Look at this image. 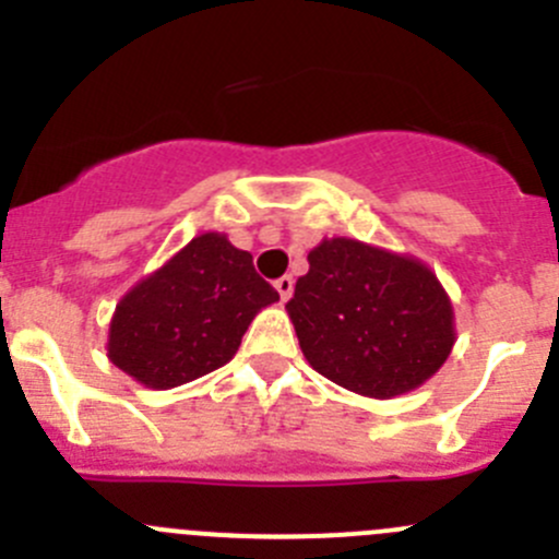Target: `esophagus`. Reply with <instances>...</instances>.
Masks as SVG:
<instances>
[{
    "label": "esophagus",
    "mask_w": 559,
    "mask_h": 559,
    "mask_svg": "<svg viewBox=\"0 0 559 559\" xmlns=\"http://www.w3.org/2000/svg\"><path fill=\"white\" fill-rule=\"evenodd\" d=\"M275 289H278V295H281V300H289L292 297V292H295V281H292V275H284V278H278L275 281Z\"/></svg>",
    "instance_id": "obj_1"
}]
</instances>
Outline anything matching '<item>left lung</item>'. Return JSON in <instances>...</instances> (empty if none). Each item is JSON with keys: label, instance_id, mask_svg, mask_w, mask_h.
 Wrapping results in <instances>:
<instances>
[{"label": "left lung", "instance_id": "8db88e82", "mask_svg": "<svg viewBox=\"0 0 559 559\" xmlns=\"http://www.w3.org/2000/svg\"><path fill=\"white\" fill-rule=\"evenodd\" d=\"M286 302L308 365L362 397L389 400L441 370L456 341L438 275L408 253L324 238Z\"/></svg>", "mask_w": 559, "mask_h": 559}]
</instances>
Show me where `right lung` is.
<instances>
[{
    "instance_id": "obj_1",
    "label": "right lung",
    "mask_w": 559,
    "mask_h": 559,
    "mask_svg": "<svg viewBox=\"0 0 559 559\" xmlns=\"http://www.w3.org/2000/svg\"><path fill=\"white\" fill-rule=\"evenodd\" d=\"M278 292L222 233L197 235L132 286L107 332V359L148 389H173L222 368Z\"/></svg>"
}]
</instances>
